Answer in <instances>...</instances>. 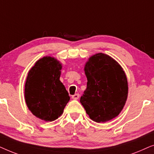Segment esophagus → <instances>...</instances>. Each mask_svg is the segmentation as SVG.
<instances>
[{
  "instance_id": "obj_1",
  "label": "esophagus",
  "mask_w": 154,
  "mask_h": 154,
  "mask_svg": "<svg viewBox=\"0 0 154 154\" xmlns=\"http://www.w3.org/2000/svg\"><path fill=\"white\" fill-rule=\"evenodd\" d=\"M79 94H73V95H72V97H71V98L73 99V100H78V99L79 98Z\"/></svg>"
}]
</instances>
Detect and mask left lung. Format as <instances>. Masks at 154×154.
Masks as SVG:
<instances>
[{
    "label": "left lung",
    "instance_id": "8db88e82",
    "mask_svg": "<svg viewBox=\"0 0 154 154\" xmlns=\"http://www.w3.org/2000/svg\"><path fill=\"white\" fill-rule=\"evenodd\" d=\"M87 88L80 102L92 121L105 123L116 117L128 97L125 73L119 63L103 53L90 57L85 66Z\"/></svg>",
    "mask_w": 154,
    "mask_h": 154
}]
</instances>
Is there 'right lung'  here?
<instances>
[{
	"mask_svg": "<svg viewBox=\"0 0 154 154\" xmlns=\"http://www.w3.org/2000/svg\"><path fill=\"white\" fill-rule=\"evenodd\" d=\"M62 64L56 59L44 57L29 71L25 83V100L35 116L53 121L62 114L70 97L60 81Z\"/></svg>",
	"mask_w": 154,
	"mask_h": 154,
	"instance_id": "right-lung-1",
	"label": "right lung"
}]
</instances>
